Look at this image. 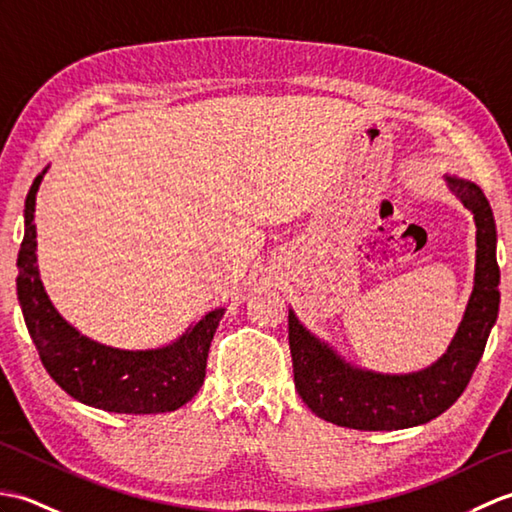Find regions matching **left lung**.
I'll return each mask as SVG.
<instances>
[{"label": "left lung", "mask_w": 512, "mask_h": 512, "mask_svg": "<svg viewBox=\"0 0 512 512\" xmlns=\"http://www.w3.org/2000/svg\"><path fill=\"white\" fill-rule=\"evenodd\" d=\"M449 191L475 222V275L469 303L453 339L438 361L407 374L358 367L310 332L288 310V341L295 387L319 418L358 431H398L438 418L469 385L497 321L499 266L491 204L475 182L444 173Z\"/></svg>", "instance_id": "left-lung-1"}]
</instances>
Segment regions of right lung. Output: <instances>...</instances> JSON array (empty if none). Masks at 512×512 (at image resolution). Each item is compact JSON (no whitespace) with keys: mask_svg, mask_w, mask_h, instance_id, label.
I'll return each mask as SVG.
<instances>
[{"mask_svg":"<svg viewBox=\"0 0 512 512\" xmlns=\"http://www.w3.org/2000/svg\"><path fill=\"white\" fill-rule=\"evenodd\" d=\"M32 182L24 209V242L17 255V299L43 367L65 394L112 413H167L198 394L213 334L226 308H213L171 343L125 350L90 339L52 306L39 275L35 204L41 180Z\"/></svg>","mask_w":512,"mask_h":512,"instance_id":"right-lung-1","label":"right lung"}]
</instances>
